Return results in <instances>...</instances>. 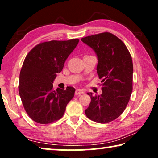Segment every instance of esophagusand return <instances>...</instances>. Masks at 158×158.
Returning a JSON list of instances; mask_svg holds the SVG:
<instances>
[{
    "label": "esophagus",
    "mask_w": 158,
    "mask_h": 158,
    "mask_svg": "<svg viewBox=\"0 0 158 158\" xmlns=\"http://www.w3.org/2000/svg\"><path fill=\"white\" fill-rule=\"evenodd\" d=\"M85 92V90L84 89H77L75 91V95H79L81 94H84Z\"/></svg>",
    "instance_id": "1"
}]
</instances>
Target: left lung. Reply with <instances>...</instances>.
Segmentation results:
<instances>
[{
	"label": "left lung",
	"mask_w": 158,
	"mask_h": 158,
	"mask_svg": "<svg viewBox=\"0 0 158 158\" xmlns=\"http://www.w3.org/2000/svg\"><path fill=\"white\" fill-rule=\"evenodd\" d=\"M81 40L96 53L97 74L102 83L101 95L88 93L91 101L85 115L101 124L111 122L124 112L132 92L131 55L124 43L109 32L88 36Z\"/></svg>",
	"instance_id": "left-lung-1"
}]
</instances>
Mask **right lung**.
<instances>
[{
	"mask_svg": "<svg viewBox=\"0 0 158 158\" xmlns=\"http://www.w3.org/2000/svg\"><path fill=\"white\" fill-rule=\"evenodd\" d=\"M78 42V39L41 42L26 57L19 76V93L26 112L34 122L47 124L60 119L74 97V88L55 90L52 83Z\"/></svg>",
	"mask_w": 158,
	"mask_h": 158,
	"instance_id": "add662e5",
	"label": "right lung"
}]
</instances>
